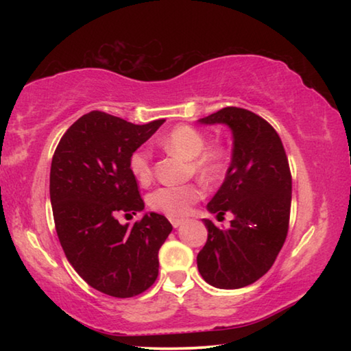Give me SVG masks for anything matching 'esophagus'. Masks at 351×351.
Here are the masks:
<instances>
[{
    "label": "esophagus",
    "instance_id": "obj_1",
    "mask_svg": "<svg viewBox=\"0 0 351 351\" xmlns=\"http://www.w3.org/2000/svg\"><path fill=\"white\" fill-rule=\"evenodd\" d=\"M170 223H171V226H173V228H180V226L184 223V219L182 218H171Z\"/></svg>",
    "mask_w": 351,
    "mask_h": 351
}]
</instances>
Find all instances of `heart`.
Returning <instances> with one entry per match:
<instances>
[{"instance_id": "1", "label": "heart", "mask_w": 351, "mask_h": 351, "mask_svg": "<svg viewBox=\"0 0 351 351\" xmlns=\"http://www.w3.org/2000/svg\"><path fill=\"white\" fill-rule=\"evenodd\" d=\"M159 144L169 153L180 154L190 159L192 169L204 180H215L223 170V152L218 147H206V136L190 125H180L171 130ZM130 170L134 178L145 182L152 176V153L147 147H141L130 156ZM203 197L199 184H181V186H162L148 197L152 209L169 217H182L197 201Z\"/></svg>"}]
</instances>
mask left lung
<instances>
[{
  "label": "left lung",
  "mask_w": 351,
  "mask_h": 351,
  "mask_svg": "<svg viewBox=\"0 0 351 351\" xmlns=\"http://www.w3.org/2000/svg\"><path fill=\"white\" fill-rule=\"evenodd\" d=\"M203 125L232 132V159L224 182L207 204L217 215L230 212L228 229L203 219L207 241L197 263L204 280L219 289H239L271 269L288 234L291 173L280 138L252 111L228 106L198 119Z\"/></svg>",
  "instance_id": "1"
}]
</instances>
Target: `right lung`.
I'll return each instance as SVG.
<instances>
[{
	"mask_svg": "<svg viewBox=\"0 0 351 351\" xmlns=\"http://www.w3.org/2000/svg\"><path fill=\"white\" fill-rule=\"evenodd\" d=\"M164 122L134 125L91 111L68 128L52 158L49 195L64 255L90 287L119 299L154 283L159 247L171 232L169 219L156 212L133 226L116 218L144 210L130 156Z\"/></svg>",
	"mask_w": 351,
	"mask_h": 351,
	"instance_id": "right-lung-1",
	"label": "right lung"
}]
</instances>
